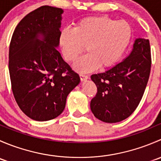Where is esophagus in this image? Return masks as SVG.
I'll return each mask as SVG.
<instances>
[{
  "label": "esophagus",
  "instance_id": "obj_1",
  "mask_svg": "<svg viewBox=\"0 0 161 161\" xmlns=\"http://www.w3.org/2000/svg\"><path fill=\"white\" fill-rule=\"evenodd\" d=\"M79 76H80V79H81V80H82V81H84V80H86V79H90V76H89L88 75L80 74V75H79Z\"/></svg>",
  "mask_w": 161,
  "mask_h": 161
}]
</instances>
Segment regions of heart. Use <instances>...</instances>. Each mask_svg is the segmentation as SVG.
Listing matches in <instances>:
<instances>
[{"label": "heart", "mask_w": 161, "mask_h": 161, "mask_svg": "<svg viewBox=\"0 0 161 161\" xmlns=\"http://www.w3.org/2000/svg\"><path fill=\"white\" fill-rule=\"evenodd\" d=\"M131 38V28L125 20L116 21L107 16L89 17L79 21L73 30L61 31L59 37L64 58L73 62L85 50L88 53L78 60L75 69L87 72L111 67L117 62Z\"/></svg>", "instance_id": "obj_1"}]
</instances>
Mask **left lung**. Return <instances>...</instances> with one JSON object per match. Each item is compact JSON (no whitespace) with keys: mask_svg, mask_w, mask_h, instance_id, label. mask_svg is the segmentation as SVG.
Returning <instances> with one entry per match:
<instances>
[{"mask_svg":"<svg viewBox=\"0 0 161 161\" xmlns=\"http://www.w3.org/2000/svg\"><path fill=\"white\" fill-rule=\"evenodd\" d=\"M150 69V41L139 38L128 58L105 72L92 75L97 88L90 102L94 116L107 123L129 118L142 100Z\"/></svg>","mask_w":161,"mask_h":161,"instance_id":"obj_1","label":"left lung"}]
</instances>
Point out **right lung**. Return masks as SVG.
Masks as SVG:
<instances>
[{
    "label": "right lung",
    "mask_w": 161,
    "mask_h": 161,
    "mask_svg": "<svg viewBox=\"0 0 161 161\" xmlns=\"http://www.w3.org/2000/svg\"><path fill=\"white\" fill-rule=\"evenodd\" d=\"M62 13L59 8L42 6L19 22L11 37L8 68L13 95L22 112L35 121L59 116L68 95L80 82L56 49Z\"/></svg>",
    "instance_id": "add662e5"
}]
</instances>
